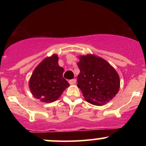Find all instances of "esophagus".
<instances>
[{"mask_svg": "<svg viewBox=\"0 0 146 146\" xmlns=\"http://www.w3.org/2000/svg\"><path fill=\"white\" fill-rule=\"evenodd\" d=\"M69 82V84L71 85L75 84L76 83V79H73V80H69V82Z\"/></svg>", "mask_w": 146, "mask_h": 146, "instance_id": "esophagus-1", "label": "esophagus"}]
</instances>
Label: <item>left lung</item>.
<instances>
[{
	"label": "left lung",
	"instance_id": "1",
	"mask_svg": "<svg viewBox=\"0 0 146 146\" xmlns=\"http://www.w3.org/2000/svg\"><path fill=\"white\" fill-rule=\"evenodd\" d=\"M78 86L87 102L104 105L118 93L120 80L118 73L103 58L88 54L79 57Z\"/></svg>",
	"mask_w": 146,
	"mask_h": 146
}]
</instances>
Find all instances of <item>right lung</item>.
Segmentation results:
<instances>
[{"instance_id": "add662e5", "label": "right lung", "mask_w": 146, "mask_h": 146, "mask_svg": "<svg viewBox=\"0 0 146 146\" xmlns=\"http://www.w3.org/2000/svg\"><path fill=\"white\" fill-rule=\"evenodd\" d=\"M64 68L58 64V56L52 55L43 60L33 71L29 86L33 96L42 102H55L69 84L63 78Z\"/></svg>"}]
</instances>
